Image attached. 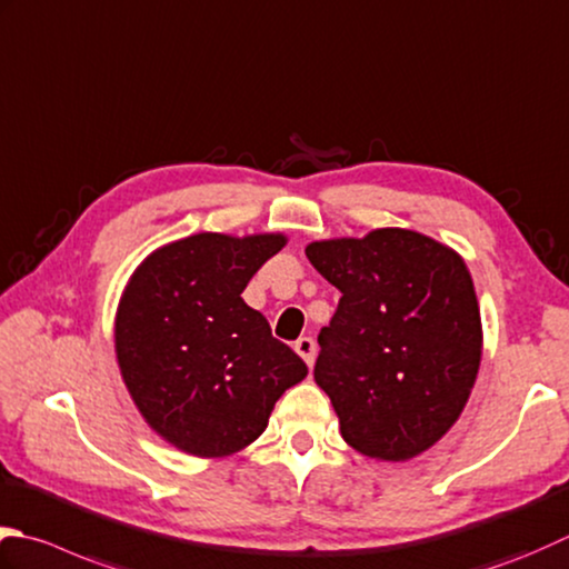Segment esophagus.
<instances>
[{
	"label": "esophagus",
	"instance_id": "34e87169",
	"mask_svg": "<svg viewBox=\"0 0 569 569\" xmlns=\"http://www.w3.org/2000/svg\"><path fill=\"white\" fill-rule=\"evenodd\" d=\"M293 348H296V352L300 355V358L306 360L308 367L313 365V360H316V340L313 338H298Z\"/></svg>",
	"mask_w": 569,
	"mask_h": 569
}]
</instances>
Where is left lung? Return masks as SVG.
<instances>
[{
  "instance_id": "obj_1",
  "label": "left lung",
  "mask_w": 569,
  "mask_h": 569,
  "mask_svg": "<svg viewBox=\"0 0 569 569\" xmlns=\"http://www.w3.org/2000/svg\"><path fill=\"white\" fill-rule=\"evenodd\" d=\"M306 256L342 293L313 372L342 439L377 461L415 459L461 417L481 365L469 269L447 243L397 227L313 241Z\"/></svg>"
}]
</instances>
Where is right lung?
<instances>
[{"label": "right lung", "mask_w": 569, "mask_h": 569, "mask_svg": "<svg viewBox=\"0 0 569 569\" xmlns=\"http://www.w3.org/2000/svg\"><path fill=\"white\" fill-rule=\"evenodd\" d=\"M286 241L202 231L154 249L130 276L116 313L118 367L142 419L174 449L199 459L241 451L308 375L241 298Z\"/></svg>", "instance_id": "add662e5"}]
</instances>
